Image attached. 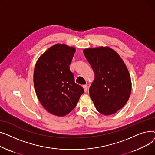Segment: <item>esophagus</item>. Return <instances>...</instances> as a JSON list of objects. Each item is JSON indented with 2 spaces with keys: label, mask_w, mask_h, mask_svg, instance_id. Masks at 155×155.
Segmentation results:
<instances>
[{
  "label": "esophagus",
  "mask_w": 155,
  "mask_h": 155,
  "mask_svg": "<svg viewBox=\"0 0 155 155\" xmlns=\"http://www.w3.org/2000/svg\"><path fill=\"white\" fill-rule=\"evenodd\" d=\"M83 87H84V91L87 92V90H88V86L87 85H84Z\"/></svg>",
  "instance_id": "34e87169"
}]
</instances>
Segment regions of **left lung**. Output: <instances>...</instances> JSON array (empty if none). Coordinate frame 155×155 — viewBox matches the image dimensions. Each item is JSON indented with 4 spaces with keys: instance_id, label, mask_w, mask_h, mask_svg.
<instances>
[{
    "instance_id": "obj_1",
    "label": "left lung",
    "mask_w": 155,
    "mask_h": 155,
    "mask_svg": "<svg viewBox=\"0 0 155 155\" xmlns=\"http://www.w3.org/2000/svg\"><path fill=\"white\" fill-rule=\"evenodd\" d=\"M84 53L95 73L89 88L96 109L108 116L123 108L131 91L128 70L119 55L109 47L87 48Z\"/></svg>"
}]
</instances>
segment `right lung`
Here are the masks:
<instances>
[{"instance_id": "1", "label": "right lung", "mask_w": 155, "mask_h": 155, "mask_svg": "<svg viewBox=\"0 0 155 155\" xmlns=\"http://www.w3.org/2000/svg\"><path fill=\"white\" fill-rule=\"evenodd\" d=\"M75 48L64 44L50 47L38 60L34 86L43 107L58 116L68 114L77 105L84 91L75 82L70 64Z\"/></svg>"}]
</instances>
